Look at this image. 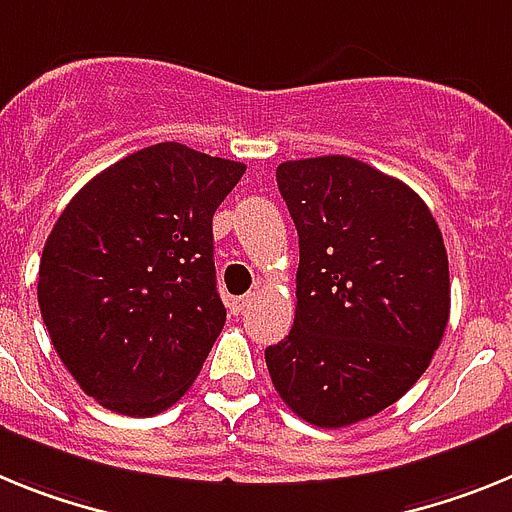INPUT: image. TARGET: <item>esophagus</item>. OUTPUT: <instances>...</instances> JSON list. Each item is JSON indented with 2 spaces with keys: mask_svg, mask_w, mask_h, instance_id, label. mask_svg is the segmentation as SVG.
I'll return each mask as SVG.
<instances>
[{
  "mask_svg": "<svg viewBox=\"0 0 512 512\" xmlns=\"http://www.w3.org/2000/svg\"><path fill=\"white\" fill-rule=\"evenodd\" d=\"M252 304V293H247V296H237V299L229 301V309L234 311V314H244V311L250 309Z\"/></svg>",
  "mask_w": 512,
  "mask_h": 512,
  "instance_id": "esophagus-1",
  "label": "esophagus"
}]
</instances>
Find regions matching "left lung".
<instances>
[{"mask_svg":"<svg viewBox=\"0 0 512 512\" xmlns=\"http://www.w3.org/2000/svg\"><path fill=\"white\" fill-rule=\"evenodd\" d=\"M299 231L296 317L265 350L283 402L317 428L386 410L433 361L451 311L443 234L402 180L353 157L283 162Z\"/></svg>","mask_w":512,"mask_h":512,"instance_id":"left-lung-1","label":"left lung"}]
</instances>
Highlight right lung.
Returning <instances> with one entry per match:
<instances>
[{"mask_svg": "<svg viewBox=\"0 0 512 512\" xmlns=\"http://www.w3.org/2000/svg\"><path fill=\"white\" fill-rule=\"evenodd\" d=\"M244 170L175 141L146 146L92 177L48 234L43 322L102 407L157 415L201 373L226 322L213 213Z\"/></svg>", "mask_w": 512, "mask_h": 512, "instance_id": "1", "label": "right lung"}]
</instances>
